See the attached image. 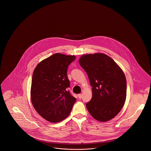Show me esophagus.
<instances>
[{
  "mask_svg": "<svg viewBox=\"0 0 151 151\" xmlns=\"http://www.w3.org/2000/svg\"><path fill=\"white\" fill-rule=\"evenodd\" d=\"M78 97H79V99H81V97H82V94H78Z\"/></svg>",
  "mask_w": 151,
  "mask_h": 151,
  "instance_id": "obj_1",
  "label": "esophagus"
}]
</instances>
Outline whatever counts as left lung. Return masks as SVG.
Masks as SVG:
<instances>
[{
	"mask_svg": "<svg viewBox=\"0 0 151 151\" xmlns=\"http://www.w3.org/2000/svg\"><path fill=\"white\" fill-rule=\"evenodd\" d=\"M79 62L92 86V98L86 104L89 113L99 121L111 120L119 113L126 101L124 72L111 58L102 53L83 55Z\"/></svg>",
	"mask_w": 151,
	"mask_h": 151,
	"instance_id": "left-lung-1",
	"label": "left lung"
}]
</instances>
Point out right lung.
<instances>
[{
  "label": "right lung",
  "mask_w": 151,
  "mask_h": 151,
  "mask_svg": "<svg viewBox=\"0 0 151 151\" xmlns=\"http://www.w3.org/2000/svg\"><path fill=\"white\" fill-rule=\"evenodd\" d=\"M75 58L56 53L38 63L33 71L31 101L37 112L49 122L65 119L76 101L67 89L70 85L68 67Z\"/></svg>",
  "instance_id": "obj_1"
}]
</instances>
